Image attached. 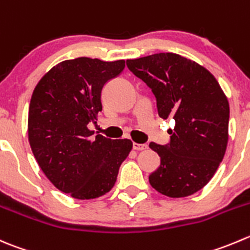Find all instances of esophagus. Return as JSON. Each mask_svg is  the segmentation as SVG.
<instances>
[{
	"mask_svg": "<svg viewBox=\"0 0 250 250\" xmlns=\"http://www.w3.org/2000/svg\"><path fill=\"white\" fill-rule=\"evenodd\" d=\"M133 149L137 150V151H142V150L147 149L146 144H138V143H133Z\"/></svg>",
	"mask_w": 250,
	"mask_h": 250,
	"instance_id": "34e87169",
	"label": "esophagus"
}]
</instances>
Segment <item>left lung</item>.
I'll return each mask as SVG.
<instances>
[{
  "label": "left lung",
  "instance_id": "8db88e82",
  "mask_svg": "<svg viewBox=\"0 0 250 250\" xmlns=\"http://www.w3.org/2000/svg\"><path fill=\"white\" fill-rule=\"evenodd\" d=\"M127 67L151 89L160 117L176 122L168 144H149L160 156L150 184L169 198L194 194L209 183L226 152V95L207 68L177 53L127 60Z\"/></svg>",
  "mask_w": 250,
  "mask_h": 250
}]
</instances>
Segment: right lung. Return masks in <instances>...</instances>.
I'll list each match as a JSON object with an SVG mask.
<instances>
[{
    "mask_svg": "<svg viewBox=\"0 0 250 250\" xmlns=\"http://www.w3.org/2000/svg\"><path fill=\"white\" fill-rule=\"evenodd\" d=\"M125 66L123 60L63 61L40 79L31 95L28 135L34 156L51 183L76 199L110 192L132 150L129 139L94 138L88 128L103 110L104 85Z\"/></svg>",
    "mask_w": 250,
    "mask_h": 250,
    "instance_id": "1",
    "label": "right lung"
}]
</instances>
